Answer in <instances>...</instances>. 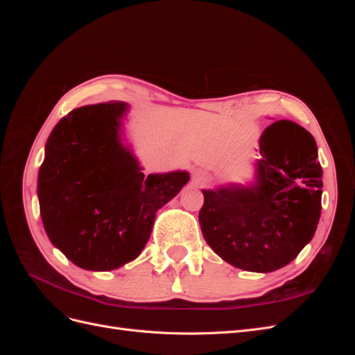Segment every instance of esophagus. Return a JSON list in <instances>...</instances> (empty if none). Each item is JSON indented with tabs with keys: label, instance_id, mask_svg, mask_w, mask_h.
<instances>
[{
	"label": "esophagus",
	"instance_id": "obj_1",
	"mask_svg": "<svg viewBox=\"0 0 355 355\" xmlns=\"http://www.w3.org/2000/svg\"><path fill=\"white\" fill-rule=\"evenodd\" d=\"M207 180H209V175H207L206 170L197 168V170L192 171V182H194L196 185H204Z\"/></svg>",
	"mask_w": 355,
	"mask_h": 355
}]
</instances>
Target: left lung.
I'll return each instance as SVG.
<instances>
[{
    "label": "left lung",
    "mask_w": 355,
    "mask_h": 355,
    "mask_svg": "<svg viewBox=\"0 0 355 355\" xmlns=\"http://www.w3.org/2000/svg\"><path fill=\"white\" fill-rule=\"evenodd\" d=\"M249 185L202 189L204 240L225 262L272 272L313 240L321 214L323 168L313 135L293 121L266 127Z\"/></svg>",
    "instance_id": "1"
}]
</instances>
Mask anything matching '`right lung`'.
<instances>
[{
    "label": "right lung",
    "mask_w": 355,
    "mask_h": 355,
    "mask_svg": "<svg viewBox=\"0 0 355 355\" xmlns=\"http://www.w3.org/2000/svg\"><path fill=\"white\" fill-rule=\"evenodd\" d=\"M124 102L81 106L53 128L38 171L37 194L51 244L87 271L135 261L157 211L184 188L187 170L151 173L125 144Z\"/></svg>",
    "instance_id": "1"
}]
</instances>
